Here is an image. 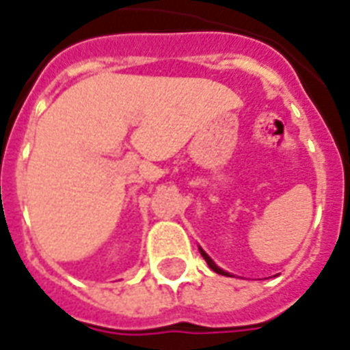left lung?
<instances>
[{
    "label": "left lung",
    "instance_id": "1",
    "mask_svg": "<svg viewBox=\"0 0 350 350\" xmlns=\"http://www.w3.org/2000/svg\"><path fill=\"white\" fill-rule=\"evenodd\" d=\"M200 253H202V257H204V258H205V262L209 264V268H211V270H213V271H217V273H220V275H229L228 271H224V270H222V268H218L217 264L213 262V258H211V257H209V255H207V253H205V252H204V250H200Z\"/></svg>",
    "mask_w": 350,
    "mask_h": 350
}]
</instances>
